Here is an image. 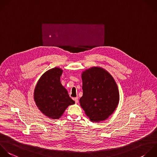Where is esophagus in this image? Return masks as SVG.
Segmentation results:
<instances>
[{
  "mask_svg": "<svg viewBox=\"0 0 157 157\" xmlns=\"http://www.w3.org/2000/svg\"><path fill=\"white\" fill-rule=\"evenodd\" d=\"M74 100L75 101V103H76V104L78 102V98H77V97L74 98Z\"/></svg>",
  "mask_w": 157,
  "mask_h": 157,
  "instance_id": "obj_1",
  "label": "esophagus"
}]
</instances>
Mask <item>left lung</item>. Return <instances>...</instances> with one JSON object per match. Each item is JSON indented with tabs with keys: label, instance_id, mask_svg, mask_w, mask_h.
<instances>
[{
	"label": "left lung",
	"instance_id": "8db88e82",
	"mask_svg": "<svg viewBox=\"0 0 157 157\" xmlns=\"http://www.w3.org/2000/svg\"><path fill=\"white\" fill-rule=\"evenodd\" d=\"M82 78L81 107L91 121L105 120L112 114L119 102V92L115 81L108 72L98 67L83 72Z\"/></svg>",
	"mask_w": 157,
	"mask_h": 157
}]
</instances>
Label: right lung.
<instances>
[{
    "mask_svg": "<svg viewBox=\"0 0 157 157\" xmlns=\"http://www.w3.org/2000/svg\"><path fill=\"white\" fill-rule=\"evenodd\" d=\"M63 70L55 67L44 73L34 90V100L39 110L47 117L58 119L69 105L75 104L62 85Z\"/></svg>",
    "mask_w": 157,
    "mask_h": 157,
    "instance_id": "obj_1",
    "label": "right lung"
}]
</instances>
